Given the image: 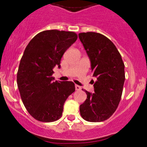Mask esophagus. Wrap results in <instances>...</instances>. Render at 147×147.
Wrapping results in <instances>:
<instances>
[{"mask_svg": "<svg viewBox=\"0 0 147 147\" xmlns=\"http://www.w3.org/2000/svg\"><path fill=\"white\" fill-rule=\"evenodd\" d=\"M81 89H82V87H80V86H79V85H75V90H78V91H79V90H80Z\"/></svg>", "mask_w": 147, "mask_h": 147, "instance_id": "1", "label": "esophagus"}]
</instances>
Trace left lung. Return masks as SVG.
I'll use <instances>...</instances> for the list:
<instances>
[{
	"mask_svg": "<svg viewBox=\"0 0 147 147\" xmlns=\"http://www.w3.org/2000/svg\"><path fill=\"white\" fill-rule=\"evenodd\" d=\"M79 38L91 62L94 92L86 91L87 99L80 106L84 120L100 122L109 119L116 111L123 91L125 73L121 55L113 42L94 32H81Z\"/></svg>",
	"mask_w": 147,
	"mask_h": 147,
	"instance_id": "8db88e82",
	"label": "left lung"
}]
</instances>
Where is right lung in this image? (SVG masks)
I'll use <instances>...</instances> for the list:
<instances>
[{
    "label": "right lung",
    "mask_w": 147,
    "mask_h": 147,
    "mask_svg": "<svg viewBox=\"0 0 147 147\" xmlns=\"http://www.w3.org/2000/svg\"><path fill=\"white\" fill-rule=\"evenodd\" d=\"M78 39L74 32L50 30L37 34L25 50L17 73L23 105L38 121L52 122L62 116L63 105L75 90L72 82H53V68Z\"/></svg>",
    "instance_id": "right-lung-1"
}]
</instances>
